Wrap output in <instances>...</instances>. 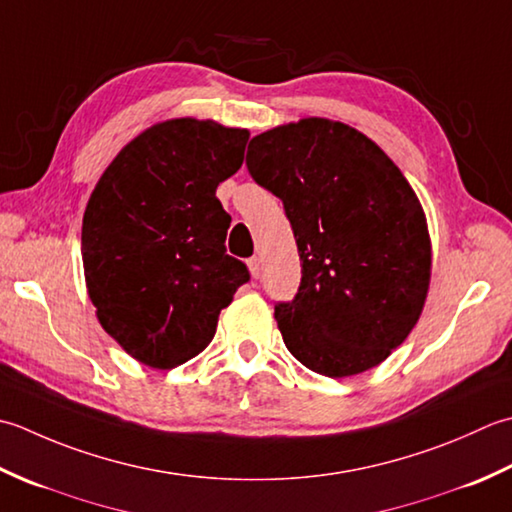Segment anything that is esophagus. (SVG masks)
Returning a JSON list of instances; mask_svg holds the SVG:
<instances>
[{
    "label": "esophagus",
    "instance_id": "obj_1",
    "mask_svg": "<svg viewBox=\"0 0 512 512\" xmlns=\"http://www.w3.org/2000/svg\"><path fill=\"white\" fill-rule=\"evenodd\" d=\"M247 267H249V274H252L254 278H258V276H260V260H258L256 256L247 260Z\"/></svg>",
    "mask_w": 512,
    "mask_h": 512
}]
</instances>
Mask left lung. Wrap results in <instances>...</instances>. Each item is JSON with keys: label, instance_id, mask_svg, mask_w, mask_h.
<instances>
[{"label": "left lung", "instance_id": "8db88e82", "mask_svg": "<svg viewBox=\"0 0 512 512\" xmlns=\"http://www.w3.org/2000/svg\"><path fill=\"white\" fill-rule=\"evenodd\" d=\"M247 170L294 229L300 287L278 302L291 356L327 378L378 367L422 316L431 236L413 187L367 134L309 117L249 141Z\"/></svg>", "mask_w": 512, "mask_h": 512}]
</instances>
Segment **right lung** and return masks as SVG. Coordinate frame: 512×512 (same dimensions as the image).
<instances>
[{
	"instance_id": "obj_1",
	"label": "right lung",
	"mask_w": 512,
	"mask_h": 512,
	"mask_svg": "<svg viewBox=\"0 0 512 512\" xmlns=\"http://www.w3.org/2000/svg\"><path fill=\"white\" fill-rule=\"evenodd\" d=\"M247 139L212 119L154 123L90 194L81 225L88 296L108 336L152 369L198 356L249 280L225 252L232 216L216 198L218 183L241 170Z\"/></svg>"
}]
</instances>
